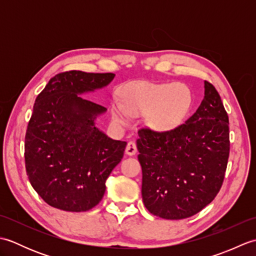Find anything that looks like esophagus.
I'll return each mask as SVG.
<instances>
[{"label":"esophagus","mask_w":256,"mask_h":256,"mask_svg":"<svg viewBox=\"0 0 256 256\" xmlns=\"http://www.w3.org/2000/svg\"><path fill=\"white\" fill-rule=\"evenodd\" d=\"M136 152H138L136 144H135L134 142H128L126 145V148H125V154L128 156H133L136 154Z\"/></svg>","instance_id":"esophagus-1"}]
</instances>
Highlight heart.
I'll list each match as a JSON object with an SVG mask.
<instances>
[{
  "label": "heart",
  "mask_w": 256,
  "mask_h": 256,
  "mask_svg": "<svg viewBox=\"0 0 256 256\" xmlns=\"http://www.w3.org/2000/svg\"><path fill=\"white\" fill-rule=\"evenodd\" d=\"M192 103V92L182 84L138 82L125 88L123 103H113L112 118L126 124L128 116L146 114V124L152 130L170 132L184 121Z\"/></svg>",
  "instance_id": "obj_1"
}]
</instances>
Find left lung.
Masks as SVG:
<instances>
[{
	"label": "left lung",
	"instance_id": "obj_1",
	"mask_svg": "<svg viewBox=\"0 0 256 256\" xmlns=\"http://www.w3.org/2000/svg\"><path fill=\"white\" fill-rule=\"evenodd\" d=\"M138 136L142 197L150 214L189 218L218 194L230 152L229 116L208 81L201 104L184 124L164 133L142 128Z\"/></svg>",
	"mask_w": 256,
	"mask_h": 256
}]
</instances>
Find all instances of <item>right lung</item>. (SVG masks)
Wrapping results in <instances>:
<instances>
[{
    "instance_id": "right-lung-1",
    "label": "right lung",
    "mask_w": 256,
    "mask_h": 256,
    "mask_svg": "<svg viewBox=\"0 0 256 256\" xmlns=\"http://www.w3.org/2000/svg\"><path fill=\"white\" fill-rule=\"evenodd\" d=\"M114 74L72 70L52 77L37 96L25 135L30 182L54 208L82 212L100 202L126 142L96 126L106 108L81 96L102 89Z\"/></svg>"
}]
</instances>
